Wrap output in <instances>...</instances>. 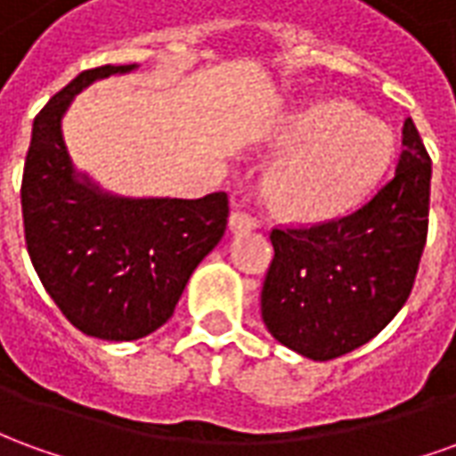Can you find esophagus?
I'll list each match as a JSON object with an SVG mask.
<instances>
[{
    "instance_id": "obj_1",
    "label": "esophagus",
    "mask_w": 456,
    "mask_h": 456,
    "mask_svg": "<svg viewBox=\"0 0 456 456\" xmlns=\"http://www.w3.org/2000/svg\"><path fill=\"white\" fill-rule=\"evenodd\" d=\"M258 222L256 217H251L248 212H244V209H234L232 215H229V229L234 232V234H239V232H251V229H256Z\"/></svg>"
}]
</instances>
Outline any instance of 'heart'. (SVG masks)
I'll list each match as a JSON object with an SVG mask.
<instances>
[{
	"instance_id": "heart-1",
	"label": "heart",
	"mask_w": 456,
	"mask_h": 456,
	"mask_svg": "<svg viewBox=\"0 0 456 456\" xmlns=\"http://www.w3.org/2000/svg\"><path fill=\"white\" fill-rule=\"evenodd\" d=\"M281 143L293 153L273 170L268 198L296 222H325L352 209L393 156L391 126L342 100L296 114Z\"/></svg>"
}]
</instances>
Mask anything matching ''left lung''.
I'll return each instance as SVG.
<instances>
[{"label":"left lung","instance_id":"left-lung-1","mask_svg":"<svg viewBox=\"0 0 456 456\" xmlns=\"http://www.w3.org/2000/svg\"><path fill=\"white\" fill-rule=\"evenodd\" d=\"M432 160L412 119L393 178L362 209L307 229H273L261 317L313 362L354 352L405 305L430 212Z\"/></svg>","mask_w":456,"mask_h":456}]
</instances>
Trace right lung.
I'll use <instances>...</instances> for the list:
<instances>
[{
    "label": "right lung",
    "instance_id": "right-lung-1",
    "mask_svg": "<svg viewBox=\"0 0 456 456\" xmlns=\"http://www.w3.org/2000/svg\"><path fill=\"white\" fill-rule=\"evenodd\" d=\"M136 65L85 70L34 119L21 180L28 256L80 332L134 342L166 325L192 271L224 237L227 192L200 200L121 198L77 173L63 114L77 93Z\"/></svg>",
    "mask_w": 456,
    "mask_h": 456
}]
</instances>
